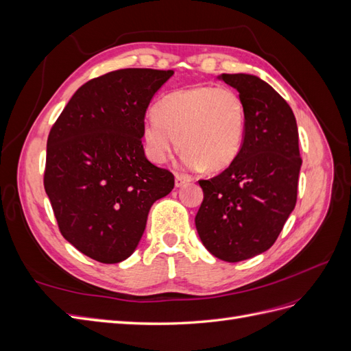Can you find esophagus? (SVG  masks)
<instances>
[{
	"label": "esophagus",
	"instance_id": "1",
	"mask_svg": "<svg viewBox=\"0 0 351 351\" xmlns=\"http://www.w3.org/2000/svg\"><path fill=\"white\" fill-rule=\"evenodd\" d=\"M189 182H190L189 177L182 176V174H176V187H182V186H184Z\"/></svg>",
	"mask_w": 351,
	"mask_h": 351
}]
</instances>
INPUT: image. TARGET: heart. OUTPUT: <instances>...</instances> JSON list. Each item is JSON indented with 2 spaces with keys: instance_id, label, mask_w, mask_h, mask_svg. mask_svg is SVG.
Returning a JSON list of instances; mask_svg holds the SVG:
<instances>
[{
  "instance_id": "1",
  "label": "heart",
  "mask_w": 351,
  "mask_h": 351,
  "mask_svg": "<svg viewBox=\"0 0 351 351\" xmlns=\"http://www.w3.org/2000/svg\"><path fill=\"white\" fill-rule=\"evenodd\" d=\"M244 132L246 108L239 92L199 84L165 95L145 121L142 136L154 162H165L180 139L186 167L221 171L239 155Z\"/></svg>"
}]
</instances>
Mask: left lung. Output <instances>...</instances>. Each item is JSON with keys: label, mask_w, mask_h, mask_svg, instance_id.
Wrapping results in <instances>:
<instances>
[{"label": "left lung", "mask_w": 351, "mask_h": 351, "mask_svg": "<svg viewBox=\"0 0 351 351\" xmlns=\"http://www.w3.org/2000/svg\"><path fill=\"white\" fill-rule=\"evenodd\" d=\"M246 108V132L234 161L221 174L199 180L204 200L195 222L215 258L240 262L277 241L297 202L302 158L290 105L252 74H221Z\"/></svg>", "instance_id": "8db88e82"}]
</instances>
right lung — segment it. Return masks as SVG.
<instances>
[{"label": "right lung", "instance_id": "1", "mask_svg": "<svg viewBox=\"0 0 351 351\" xmlns=\"http://www.w3.org/2000/svg\"><path fill=\"white\" fill-rule=\"evenodd\" d=\"M173 70L121 69L76 90L47 141L44 187L60 232L86 256L117 263L134 252L154 202L174 176L143 152L146 108Z\"/></svg>", "mask_w": 351, "mask_h": 351}]
</instances>
